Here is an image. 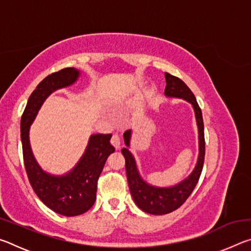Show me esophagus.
Returning <instances> with one entry per match:
<instances>
[{"instance_id": "1", "label": "esophagus", "mask_w": 251, "mask_h": 251, "mask_svg": "<svg viewBox=\"0 0 251 251\" xmlns=\"http://www.w3.org/2000/svg\"><path fill=\"white\" fill-rule=\"evenodd\" d=\"M110 143H112V145L116 148V150H120L121 148V138L118 134H114L112 136V139H110Z\"/></svg>"}]
</instances>
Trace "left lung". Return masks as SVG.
Instances as JSON below:
<instances>
[{
    "label": "left lung",
    "instance_id": "left-lung-1",
    "mask_svg": "<svg viewBox=\"0 0 251 251\" xmlns=\"http://www.w3.org/2000/svg\"><path fill=\"white\" fill-rule=\"evenodd\" d=\"M166 78V88L165 95L167 97L181 99L192 104L195 117H196L198 128V158L196 166L190 175L178 184L171 187H157L148 184L144 180L138 171L135 157L129 151L131 129L124 133V143L126 147L122 150V154L125 157V167L127 180H128L129 190L134 201L138 208L151 215H165L169 214L177 208H179L186 199L190 196L201 177L205 159V136H203V122L201 109L199 108L196 97L189 87L176 76L165 73Z\"/></svg>",
    "mask_w": 251,
    "mask_h": 251
}]
</instances>
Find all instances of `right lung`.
I'll return each mask as SVG.
<instances>
[{
  "mask_svg": "<svg viewBox=\"0 0 251 251\" xmlns=\"http://www.w3.org/2000/svg\"><path fill=\"white\" fill-rule=\"evenodd\" d=\"M79 75L78 70L67 67L46 76L29 96L21 118L24 165L33 190L50 209L67 217L82 215L94 205L97 180L107 157L115 151L110 144L112 134L91 135L86 150L75 167L65 175L57 176L43 171L36 161L29 144V127L45 100L53 92L71 86Z\"/></svg>",
  "mask_w": 251,
  "mask_h": 251,
  "instance_id": "right-lung-1",
  "label": "right lung"
}]
</instances>
